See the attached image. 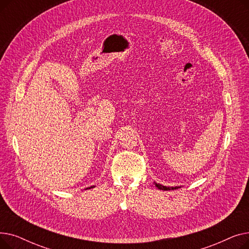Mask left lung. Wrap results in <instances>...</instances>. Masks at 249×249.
<instances>
[{
  "label": "left lung",
  "instance_id": "8db88e82",
  "mask_svg": "<svg viewBox=\"0 0 249 249\" xmlns=\"http://www.w3.org/2000/svg\"><path fill=\"white\" fill-rule=\"evenodd\" d=\"M156 188H159L160 190H162V191H169V190H177L178 189V187H175V188H167V187H164V186H161V185H159V184H155Z\"/></svg>",
  "mask_w": 249,
  "mask_h": 249
}]
</instances>
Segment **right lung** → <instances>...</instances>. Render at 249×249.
<instances>
[{
    "label": "right lung",
    "instance_id": "right-lung-1",
    "mask_svg": "<svg viewBox=\"0 0 249 249\" xmlns=\"http://www.w3.org/2000/svg\"><path fill=\"white\" fill-rule=\"evenodd\" d=\"M90 188H94V187H89V188H88V189H90Z\"/></svg>",
    "mask_w": 249,
    "mask_h": 249
}]
</instances>
